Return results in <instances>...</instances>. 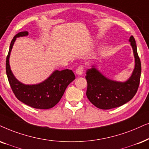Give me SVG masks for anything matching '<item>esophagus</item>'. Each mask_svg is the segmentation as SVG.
Segmentation results:
<instances>
[{
  "label": "esophagus",
  "instance_id": "esophagus-1",
  "mask_svg": "<svg viewBox=\"0 0 149 149\" xmlns=\"http://www.w3.org/2000/svg\"><path fill=\"white\" fill-rule=\"evenodd\" d=\"M84 67L83 65H79L78 68H77L76 70V73L77 74L79 75H81L83 74V72H84Z\"/></svg>",
  "mask_w": 149,
  "mask_h": 149
}]
</instances>
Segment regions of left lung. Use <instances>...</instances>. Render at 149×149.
Wrapping results in <instances>:
<instances>
[{
    "label": "left lung",
    "instance_id": "1",
    "mask_svg": "<svg viewBox=\"0 0 149 149\" xmlns=\"http://www.w3.org/2000/svg\"><path fill=\"white\" fill-rule=\"evenodd\" d=\"M129 42L134 50L135 68L132 75L126 82L110 80L104 77L94 66L86 71L87 97L99 109H109L120 107L132 99L138 91L142 69L141 62L134 37H130Z\"/></svg>",
    "mask_w": 149,
    "mask_h": 149
}]
</instances>
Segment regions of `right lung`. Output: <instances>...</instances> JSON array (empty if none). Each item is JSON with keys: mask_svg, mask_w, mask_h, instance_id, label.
<instances>
[{"mask_svg": "<svg viewBox=\"0 0 149 149\" xmlns=\"http://www.w3.org/2000/svg\"><path fill=\"white\" fill-rule=\"evenodd\" d=\"M28 31L18 33L11 40L6 59V73L11 90L15 97L23 103L36 109H47L54 107L60 100L67 86L75 79L71 70H55L41 84L24 85L13 76L9 65V56L16 38L28 36Z\"/></svg>", "mask_w": 149, "mask_h": 149, "instance_id": "add662e5", "label": "right lung"}]
</instances>
